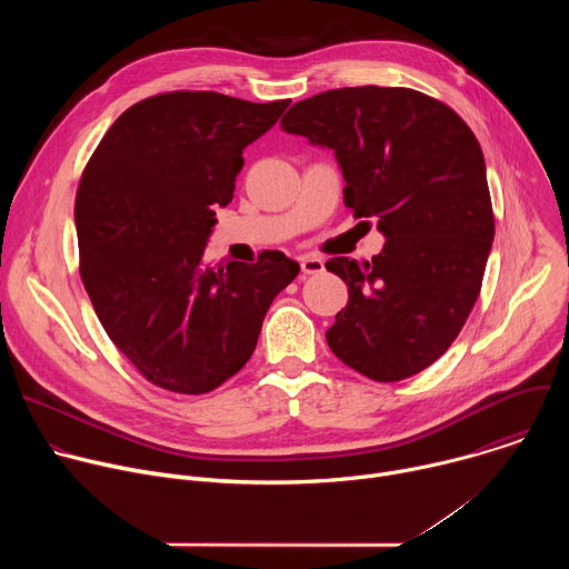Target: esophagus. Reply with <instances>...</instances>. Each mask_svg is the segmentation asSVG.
<instances>
[{
  "label": "esophagus",
  "instance_id": "obj_1",
  "mask_svg": "<svg viewBox=\"0 0 569 569\" xmlns=\"http://www.w3.org/2000/svg\"><path fill=\"white\" fill-rule=\"evenodd\" d=\"M301 272L306 274H319L323 272V261L319 257H301Z\"/></svg>",
  "mask_w": 569,
  "mask_h": 569
}]
</instances>
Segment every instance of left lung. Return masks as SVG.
<instances>
[{
    "mask_svg": "<svg viewBox=\"0 0 569 569\" xmlns=\"http://www.w3.org/2000/svg\"><path fill=\"white\" fill-rule=\"evenodd\" d=\"M281 130L333 150L345 204L385 246L367 263L331 259L349 301L331 351L378 382L410 378L459 336L481 288L496 222L481 148L457 112L408 88H345L299 101Z\"/></svg>",
    "mask_w": 569,
    "mask_h": 569,
    "instance_id": "left-lung-1",
    "label": "left lung"
}]
</instances>
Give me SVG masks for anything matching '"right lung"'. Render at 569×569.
<instances>
[{
    "label": "right lung",
    "instance_id": "obj_1",
    "mask_svg": "<svg viewBox=\"0 0 569 569\" xmlns=\"http://www.w3.org/2000/svg\"><path fill=\"white\" fill-rule=\"evenodd\" d=\"M290 101L171 92L128 108L76 193L80 277L110 340L154 385L207 393L246 367L274 297L299 274L283 252L204 261L242 150Z\"/></svg>",
    "mask_w": 569,
    "mask_h": 569
}]
</instances>
